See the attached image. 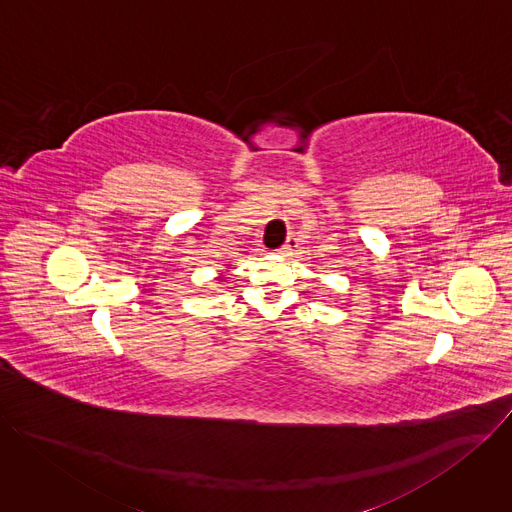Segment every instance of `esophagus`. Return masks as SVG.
Masks as SVG:
<instances>
[{"label":"esophagus","mask_w":512,"mask_h":512,"mask_svg":"<svg viewBox=\"0 0 512 512\" xmlns=\"http://www.w3.org/2000/svg\"><path fill=\"white\" fill-rule=\"evenodd\" d=\"M296 247H298V239H296V235H289V237H287V241H285V245L279 249V253H281L283 257H289V255H294Z\"/></svg>","instance_id":"obj_1"}]
</instances>
